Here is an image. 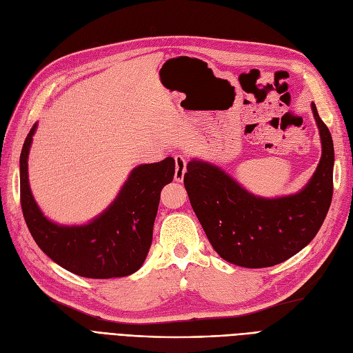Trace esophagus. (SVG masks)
Returning <instances> with one entry per match:
<instances>
[{"label":"esophagus","instance_id":"1","mask_svg":"<svg viewBox=\"0 0 353 353\" xmlns=\"http://www.w3.org/2000/svg\"><path fill=\"white\" fill-rule=\"evenodd\" d=\"M176 161V172H174V180L181 181L186 173V158L183 155H174Z\"/></svg>","mask_w":353,"mask_h":353}]
</instances>
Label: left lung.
<instances>
[{
  "label": "left lung",
  "instance_id": "obj_1",
  "mask_svg": "<svg viewBox=\"0 0 353 353\" xmlns=\"http://www.w3.org/2000/svg\"><path fill=\"white\" fill-rule=\"evenodd\" d=\"M323 145L314 176L301 192L261 198L217 165L192 160L185 173L190 205L210 243L239 267L264 268L289 259L320 230L333 196L334 148L328 128L311 104Z\"/></svg>",
  "mask_w": 353,
  "mask_h": 353
}]
</instances>
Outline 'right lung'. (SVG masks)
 <instances>
[{
    "label": "right lung",
    "mask_w": 353,
    "mask_h": 353,
    "mask_svg": "<svg viewBox=\"0 0 353 353\" xmlns=\"http://www.w3.org/2000/svg\"><path fill=\"white\" fill-rule=\"evenodd\" d=\"M38 123L20 154V202L28 229L54 263L88 279H112L138 271L152 243V229L161 189L174 177V160L134 167L117 198L83 225H60L48 220L33 199L28 157Z\"/></svg>",
    "instance_id": "1"
}]
</instances>
